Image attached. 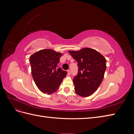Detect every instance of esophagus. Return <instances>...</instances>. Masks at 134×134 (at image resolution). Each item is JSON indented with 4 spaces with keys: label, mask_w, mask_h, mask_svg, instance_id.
I'll return each mask as SVG.
<instances>
[{
    "label": "esophagus",
    "mask_w": 134,
    "mask_h": 134,
    "mask_svg": "<svg viewBox=\"0 0 134 134\" xmlns=\"http://www.w3.org/2000/svg\"><path fill=\"white\" fill-rule=\"evenodd\" d=\"M67 71H68V75H70V74H71V70H68Z\"/></svg>",
    "instance_id": "34e87169"
}]
</instances>
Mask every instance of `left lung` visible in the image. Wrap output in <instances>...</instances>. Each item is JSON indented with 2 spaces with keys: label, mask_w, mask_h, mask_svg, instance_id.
Wrapping results in <instances>:
<instances>
[{
  "label": "left lung",
  "mask_w": 134,
  "mask_h": 134,
  "mask_svg": "<svg viewBox=\"0 0 134 134\" xmlns=\"http://www.w3.org/2000/svg\"><path fill=\"white\" fill-rule=\"evenodd\" d=\"M68 52L78 63V74L72 80L75 91L82 97L90 96L102 82L106 60L98 51L90 48Z\"/></svg>",
  "instance_id": "1"
}]
</instances>
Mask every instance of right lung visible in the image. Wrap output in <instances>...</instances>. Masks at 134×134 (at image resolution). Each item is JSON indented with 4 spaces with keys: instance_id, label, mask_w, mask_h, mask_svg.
<instances>
[{
    "instance_id": "right-lung-1",
    "label": "right lung",
    "mask_w": 134,
    "mask_h": 134,
    "mask_svg": "<svg viewBox=\"0 0 134 134\" xmlns=\"http://www.w3.org/2000/svg\"><path fill=\"white\" fill-rule=\"evenodd\" d=\"M62 54L51 49L40 50L30 58L31 72L35 84L43 93L51 94L57 91L67 75V71L58 68Z\"/></svg>"
}]
</instances>
